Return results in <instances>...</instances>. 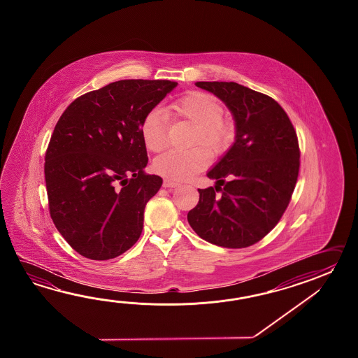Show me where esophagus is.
Returning <instances> with one entry per match:
<instances>
[{"label":"esophagus","mask_w":358,"mask_h":358,"mask_svg":"<svg viewBox=\"0 0 358 358\" xmlns=\"http://www.w3.org/2000/svg\"><path fill=\"white\" fill-rule=\"evenodd\" d=\"M162 185H164L165 188H176V187L179 185V182H174V180H171V179H164Z\"/></svg>","instance_id":"esophagus-1"}]
</instances>
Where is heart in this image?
<instances>
[{"mask_svg":"<svg viewBox=\"0 0 358 358\" xmlns=\"http://www.w3.org/2000/svg\"><path fill=\"white\" fill-rule=\"evenodd\" d=\"M174 114L194 124L193 143L202 142L213 153L228 148L234 130L221 116L222 105L205 92H189L170 106ZM141 136L145 147L160 152L168 145V119L159 108H152L141 122ZM208 164V152L202 145L189 150H170L155 160V170L174 180H187L202 171Z\"/></svg>","mask_w":358,"mask_h":358,"instance_id":"obj_1","label":"heart"}]
</instances>
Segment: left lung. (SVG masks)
Instances as JSON below:
<instances>
[{"label": "left lung", "mask_w": 358, "mask_h": 358, "mask_svg": "<svg viewBox=\"0 0 358 358\" xmlns=\"http://www.w3.org/2000/svg\"><path fill=\"white\" fill-rule=\"evenodd\" d=\"M196 85L228 106L236 134L234 145L207 173L217 182L198 189L188 222L210 243L245 248L268 234L289 205L299 171L297 133L282 107L264 93L234 82Z\"/></svg>", "instance_id": "obj_1"}]
</instances>
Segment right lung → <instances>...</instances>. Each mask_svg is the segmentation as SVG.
I'll list each match as a JSON object with an SVG mask.
<instances>
[{
  "mask_svg": "<svg viewBox=\"0 0 358 358\" xmlns=\"http://www.w3.org/2000/svg\"><path fill=\"white\" fill-rule=\"evenodd\" d=\"M178 83L125 79L74 99L45 157L48 208L73 250L97 261L128 251L162 179L145 173L141 122Z\"/></svg>",
  "mask_w": 358,
  "mask_h": 358,
  "instance_id": "1",
  "label": "right lung"
}]
</instances>
